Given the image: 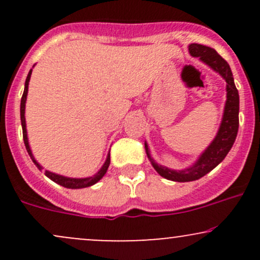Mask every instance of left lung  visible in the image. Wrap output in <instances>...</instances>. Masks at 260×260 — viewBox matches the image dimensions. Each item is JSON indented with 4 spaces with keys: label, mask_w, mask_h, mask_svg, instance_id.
I'll use <instances>...</instances> for the list:
<instances>
[{
    "label": "left lung",
    "mask_w": 260,
    "mask_h": 260,
    "mask_svg": "<svg viewBox=\"0 0 260 260\" xmlns=\"http://www.w3.org/2000/svg\"><path fill=\"white\" fill-rule=\"evenodd\" d=\"M188 51L193 57H198L203 63H205L216 73L225 79L226 82V103L223 107L222 120L220 123L215 138L211 140L203 153L193 165L188 166L183 170L169 169L166 166L159 165L150 155V149L148 143L145 142V151L149 161L151 162L155 171L164 178L175 182H190L202 178L211 170H214L226 155L231 150L236 137L238 132V112H240V96L238 90L236 89L234 76L228 62L217 53L215 50L201 44H190L188 46Z\"/></svg>",
    "instance_id": "1"
}]
</instances>
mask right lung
Wrapping results in <instances>:
<instances>
[{
    "instance_id": "right-lung-1",
    "label": "right lung",
    "mask_w": 260,
    "mask_h": 260,
    "mask_svg": "<svg viewBox=\"0 0 260 260\" xmlns=\"http://www.w3.org/2000/svg\"><path fill=\"white\" fill-rule=\"evenodd\" d=\"M34 67V66H32ZM31 72L32 70L29 71L28 77L25 79V84H24V92H23V96L22 100H20V122H22V128H23V139H24V144L26 148V151H28L29 156L32 160V162L35 164V166L43 171V166L35 160L34 155L31 153V149L30 145H29V139H28V133H26V123H25V103H26V95H28V88H29V80H30L31 77ZM110 166V153L107 154L105 162L104 165L101 166V169L99 171L96 172L94 176H90V177H84V178H74V177H67V176H62L58 174H55V172L49 171V170H45V175L50 178V180L55 182V183L59 184V186L66 187V188H71V189H79V188H86V187H90L92 184L98 183L101 178L104 177L106 174L107 169Z\"/></svg>"
}]
</instances>
